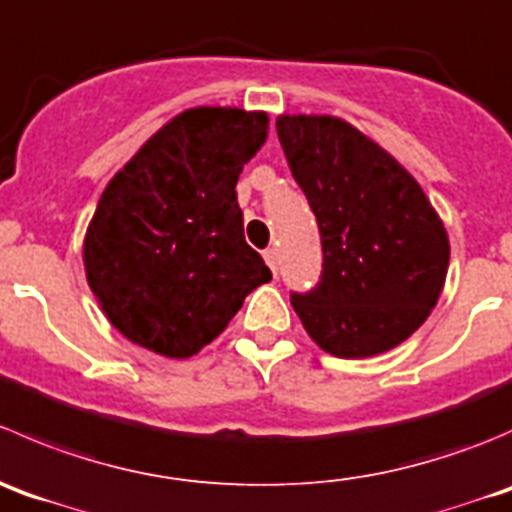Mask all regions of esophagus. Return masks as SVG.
I'll return each instance as SVG.
<instances>
[{"instance_id":"obj_1","label":"esophagus","mask_w":512,"mask_h":512,"mask_svg":"<svg viewBox=\"0 0 512 512\" xmlns=\"http://www.w3.org/2000/svg\"><path fill=\"white\" fill-rule=\"evenodd\" d=\"M263 258H266L268 268H271V271L276 273L278 271V254H276V249H266V251H263Z\"/></svg>"}]
</instances>
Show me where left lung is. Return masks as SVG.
I'll return each mask as SVG.
<instances>
[{
    "label": "left lung",
    "mask_w": 512,
    "mask_h": 512,
    "mask_svg": "<svg viewBox=\"0 0 512 512\" xmlns=\"http://www.w3.org/2000/svg\"><path fill=\"white\" fill-rule=\"evenodd\" d=\"M276 131L323 246L321 281L291 293L293 311L331 356L391 351L423 326L443 291V221L418 181L348 121L283 114Z\"/></svg>",
    "instance_id": "1"
}]
</instances>
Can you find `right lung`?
Wrapping results in <instances>:
<instances>
[{
    "mask_svg": "<svg viewBox=\"0 0 512 512\" xmlns=\"http://www.w3.org/2000/svg\"><path fill=\"white\" fill-rule=\"evenodd\" d=\"M263 111L196 106L109 181L84 239L91 293L121 336L166 358L214 341L271 281L246 244L236 181L266 141Z\"/></svg>",
    "mask_w": 512,
    "mask_h": 512,
    "instance_id": "1",
    "label": "right lung"
}]
</instances>
